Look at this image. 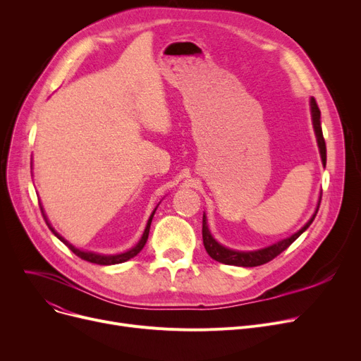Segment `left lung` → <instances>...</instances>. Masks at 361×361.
I'll list each match as a JSON object with an SVG mask.
<instances>
[{
    "label": "left lung",
    "mask_w": 361,
    "mask_h": 361,
    "mask_svg": "<svg viewBox=\"0 0 361 361\" xmlns=\"http://www.w3.org/2000/svg\"><path fill=\"white\" fill-rule=\"evenodd\" d=\"M310 111H312V123H313V130L316 135V140H317V146H319V154L322 158V164L324 166L326 165V145H325V139H324V133H322V126H320V109L314 101V98L310 99ZM320 199L317 202L316 211L312 215V218L305 224V226L294 233L293 235L283 238L281 241H276L275 244L268 245V247H263L259 250H252V252H241V250H233L225 247V245L219 244L214 235L209 231V226H207V219L206 215L203 214V225H202V235H203V244L204 249L212 259H215L216 262L225 263V264H234V267H243V268H253V267H260V264H264L271 262L274 257H276L279 253H282L286 249H288L290 245L305 233L310 224L313 222L317 211H319V204H320Z\"/></svg>",
    "instance_id": "8db88e82"
}]
</instances>
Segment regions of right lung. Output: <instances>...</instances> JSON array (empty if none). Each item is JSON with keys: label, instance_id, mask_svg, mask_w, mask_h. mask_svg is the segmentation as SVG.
<instances>
[{"label": "right lung", "instance_id": "1", "mask_svg": "<svg viewBox=\"0 0 361 361\" xmlns=\"http://www.w3.org/2000/svg\"><path fill=\"white\" fill-rule=\"evenodd\" d=\"M39 206H41V211H42L44 219H45L47 225L49 226V230L54 233V235H55L56 238H59L60 241H63L75 256H79V257L83 259V260H87V262H90V263H97V264H117V263L127 262V260H130L131 257L137 256V255L140 253V250L145 247V244H146V241H147L149 230H150V224H152V218H154L155 211H157V207H158V206H157L155 209H154V212L150 214V216H149V219H147V224H146V228H145V231H143V235H142V238L139 240V243L135 245V247H131L130 250H127V252H124V253H120V255H101V253H94V252H85V250H80V249H78V247H74V245H73L71 243H68L61 234H59V233H56V231L54 230V226L51 225V222L48 221V218H47V215H45V211H44L42 204H39Z\"/></svg>", "mask_w": 361, "mask_h": 361}]
</instances>
